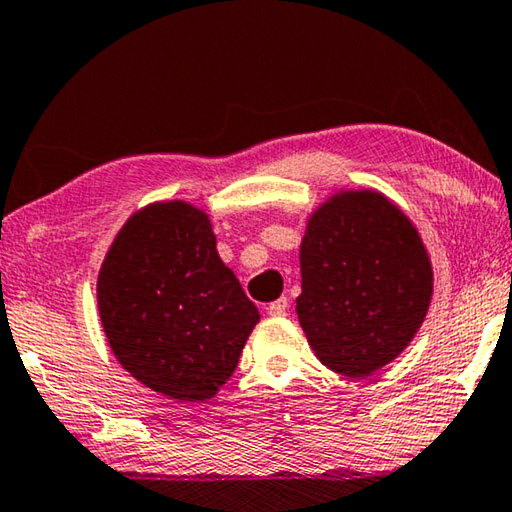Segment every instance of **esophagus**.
<instances>
[{
	"instance_id": "1",
	"label": "esophagus",
	"mask_w": 512,
	"mask_h": 512,
	"mask_svg": "<svg viewBox=\"0 0 512 512\" xmlns=\"http://www.w3.org/2000/svg\"><path fill=\"white\" fill-rule=\"evenodd\" d=\"M286 311H288V300H286V297H279L277 302H272L270 306H267V313H270V316H274V318L286 316Z\"/></svg>"
}]
</instances>
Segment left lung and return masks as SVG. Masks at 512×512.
<instances>
[{
	"label": "left lung",
	"mask_w": 512,
	"mask_h": 512,
	"mask_svg": "<svg viewBox=\"0 0 512 512\" xmlns=\"http://www.w3.org/2000/svg\"><path fill=\"white\" fill-rule=\"evenodd\" d=\"M297 318L318 359L361 377L403 352L426 318L432 267L419 233L377 192H341L313 212Z\"/></svg>",
	"instance_id": "obj_1"
}]
</instances>
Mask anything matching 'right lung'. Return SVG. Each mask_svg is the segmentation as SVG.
Masks as SVG:
<instances>
[{
    "mask_svg": "<svg viewBox=\"0 0 512 512\" xmlns=\"http://www.w3.org/2000/svg\"><path fill=\"white\" fill-rule=\"evenodd\" d=\"M98 311L125 371L180 403L215 396L261 316L190 203H153L116 235L98 277Z\"/></svg>",
    "mask_w": 512,
    "mask_h": 512,
    "instance_id": "add662e5",
    "label": "right lung"
}]
</instances>
